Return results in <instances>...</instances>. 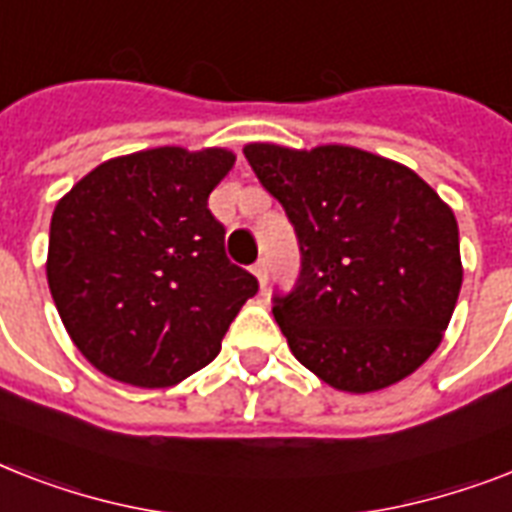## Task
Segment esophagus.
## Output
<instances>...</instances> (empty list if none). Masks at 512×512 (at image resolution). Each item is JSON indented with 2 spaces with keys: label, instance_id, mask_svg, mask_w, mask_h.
I'll use <instances>...</instances> for the list:
<instances>
[{
  "label": "esophagus",
  "instance_id": "obj_1",
  "mask_svg": "<svg viewBox=\"0 0 512 512\" xmlns=\"http://www.w3.org/2000/svg\"><path fill=\"white\" fill-rule=\"evenodd\" d=\"M252 273H255L257 281H260V287L268 284V263H265V260H257V263L252 265Z\"/></svg>",
  "mask_w": 512,
  "mask_h": 512
}]
</instances>
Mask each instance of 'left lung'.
<instances>
[{"instance_id":"obj_1","label":"left lung","mask_w":512,"mask_h":512,"mask_svg":"<svg viewBox=\"0 0 512 512\" xmlns=\"http://www.w3.org/2000/svg\"><path fill=\"white\" fill-rule=\"evenodd\" d=\"M244 156L300 241L295 289L273 297L297 361L345 393L420 369L462 287L449 204L409 167L353 146L249 143Z\"/></svg>"}]
</instances>
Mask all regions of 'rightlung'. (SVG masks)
Returning a JSON list of instances; mask_svg holds the SVG:
<instances>
[{"label": "right lung", "instance_id": "right-lung-1", "mask_svg": "<svg viewBox=\"0 0 512 512\" xmlns=\"http://www.w3.org/2000/svg\"><path fill=\"white\" fill-rule=\"evenodd\" d=\"M225 148H148L84 175L55 204L47 284L82 356L111 380L170 388L220 353L257 279L225 257L207 199Z\"/></svg>", "mask_w": 512, "mask_h": 512}]
</instances>
